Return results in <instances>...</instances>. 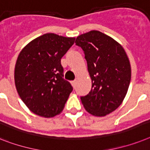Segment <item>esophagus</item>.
Returning <instances> with one entry per match:
<instances>
[{
  "label": "esophagus",
  "mask_w": 150,
  "mask_h": 150,
  "mask_svg": "<svg viewBox=\"0 0 150 150\" xmlns=\"http://www.w3.org/2000/svg\"><path fill=\"white\" fill-rule=\"evenodd\" d=\"M71 83H72L73 87H74V88H75L76 86V80H74V81H72V82H71Z\"/></svg>",
  "instance_id": "1"
}]
</instances>
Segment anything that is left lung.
Wrapping results in <instances>:
<instances>
[{"instance_id": "obj_1", "label": "left lung", "mask_w": 150, "mask_h": 150, "mask_svg": "<svg viewBox=\"0 0 150 150\" xmlns=\"http://www.w3.org/2000/svg\"><path fill=\"white\" fill-rule=\"evenodd\" d=\"M84 51L92 82L91 90L80 100L89 113L105 117L124 100L131 80L128 56L120 43L98 30L78 36L75 41Z\"/></svg>"}]
</instances>
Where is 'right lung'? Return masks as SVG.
<instances>
[{
	"instance_id": "right-lung-1",
	"label": "right lung",
	"mask_w": 150,
	"mask_h": 150,
	"mask_svg": "<svg viewBox=\"0 0 150 150\" xmlns=\"http://www.w3.org/2000/svg\"><path fill=\"white\" fill-rule=\"evenodd\" d=\"M75 38L45 33L20 52L14 68L18 95L34 114L50 118L63 111L73 87L63 79L60 59Z\"/></svg>"
}]
</instances>
